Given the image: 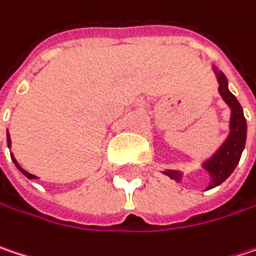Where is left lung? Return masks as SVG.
Listing matches in <instances>:
<instances>
[{
  "label": "left lung",
  "mask_w": 256,
  "mask_h": 256,
  "mask_svg": "<svg viewBox=\"0 0 256 256\" xmlns=\"http://www.w3.org/2000/svg\"><path fill=\"white\" fill-rule=\"evenodd\" d=\"M214 73H216L218 84H220L218 92L222 96V100L226 101V104L230 106L232 117H230V133H228L227 139L218 148V151L216 152L210 160H206L202 166L211 176V183L206 188V190L221 184L233 173V170L239 164V160L242 156L244 144H246V118L244 116V110L239 104V101L236 100V96L228 90L227 78L224 76V73L217 70L216 67H214ZM164 174H167L176 182L182 180V173H178L176 170H167V172H164Z\"/></svg>",
  "instance_id": "left-lung-1"
}]
</instances>
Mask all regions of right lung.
Here are the masks:
<instances>
[{"mask_svg":"<svg viewBox=\"0 0 256 256\" xmlns=\"http://www.w3.org/2000/svg\"><path fill=\"white\" fill-rule=\"evenodd\" d=\"M7 145H8V148H10V145H12V139H10V134H8V133H7ZM12 162H14V164H16V167H17V168H18V170H20V172H22V173H23V174L26 176V177H28V178H38V177H36V176L30 174V173H28V172H26V170H23V168H22V167H20V166H18V164H17V161H16V158H14V156H12Z\"/></svg>","mask_w":256,"mask_h":256,"instance_id":"add662e5","label":"right lung"}]
</instances>
